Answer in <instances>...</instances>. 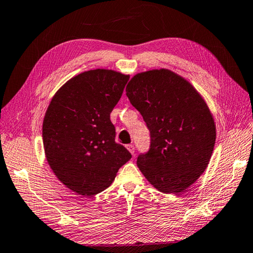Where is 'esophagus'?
<instances>
[{
  "mask_svg": "<svg viewBox=\"0 0 253 253\" xmlns=\"http://www.w3.org/2000/svg\"><path fill=\"white\" fill-rule=\"evenodd\" d=\"M126 149L128 150V152H130L131 154H134V152H135L134 145H133V144H127V145H126Z\"/></svg>",
  "mask_w": 253,
  "mask_h": 253,
  "instance_id": "34e87169",
  "label": "esophagus"
}]
</instances>
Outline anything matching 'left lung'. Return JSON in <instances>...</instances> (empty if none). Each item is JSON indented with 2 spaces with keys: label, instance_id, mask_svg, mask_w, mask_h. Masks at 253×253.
<instances>
[{
  "label": "left lung",
  "instance_id": "8db88e82",
  "mask_svg": "<svg viewBox=\"0 0 253 253\" xmlns=\"http://www.w3.org/2000/svg\"><path fill=\"white\" fill-rule=\"evenodd\" d=\"M126 96L150 130L151 144L136 164L154 187L179 193L199 178L216 141L213 118L192 84L169 69L135 75Z\"/></svg>",
  "mask_w": 253,
  "mask_h": 253
}]
</instances>
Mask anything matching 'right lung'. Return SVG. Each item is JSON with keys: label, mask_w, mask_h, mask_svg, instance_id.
Wrapping results in <instances>:
<instances>
[{"label": "right lung", "mask_w": 253, "mask_h": 253, "mask_svg": "<svg viewBox=\"0 0 253 253\" xmlns=\"http://www.w3.org/2000/svg\"><path fill=\"white\" fill-rule=\"evenodd\" d=\"M130 76L114 70L84 71L52 97L42 122L50 169L61 183L84 196L108 188L132 155L116 141L110 113Z\"/></svg>", "instance_id": "add662e5"}]
</instances>
